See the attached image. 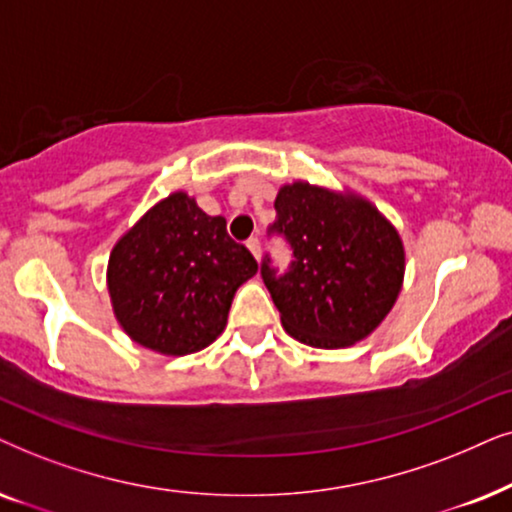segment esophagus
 Wrapping results in <instances>:
<instances>
[{
    "label": "esophagus",
    "instance_id": "esophagus-1",
    "mask_svg": "<svg viewBox=\"0 0 512 512\" xmlns=\"http://www.w3.org/2000/svg\"><path fill=\"white\" fill-rule=\"evenodd\" d=\"M248 250L252 252V257H255V260L260 262V257H262V245H260V241H257V238H250V241H248Z\"/></svg>",
    "mask_w": 512,
    "mask_h": 512
}]
</instances>
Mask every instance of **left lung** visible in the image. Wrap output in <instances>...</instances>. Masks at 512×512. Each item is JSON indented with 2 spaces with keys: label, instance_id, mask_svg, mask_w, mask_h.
<instances>
[{
  "label": "left lung",
  "instance_id": "left-lung-1",
  "mask_svg": "<svg viewBox=\"0 0 512 512\" xmlns=\"http://www.w3.org/2000/svg\"><path fill=\"white\" fill-rule=\"evenodd\" d=\"M274 208L292 245V269L262 264L281 325L313 349L363 342L391 313L405 281V243L393 222L363 194L306 180L278 189Z\"/></svg>",
  "mask_w": 512,
  "mask_h": 512
}]
</instances>
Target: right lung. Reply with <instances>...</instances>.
I'll use <instances>...</instances> for the list:
<instances>
[{
    "mask_svg": "<svg viewBox=\"0 0 512 512\" xmlns=\"http://www.w3.org/2000/svg\"><path fill=\"white\" fill-rule=\"evenodd\" d=\"M257 274L222 215L203 213L182 189L126 229L107 262V292L121 330L161 356L206 349L227 327L236 290Z\"/></svg>",
    "mask_w": 512,
    "mask_h": 512,
    "instance_id": "add662e5",
    "label": "right lung"
}]
</instances>
